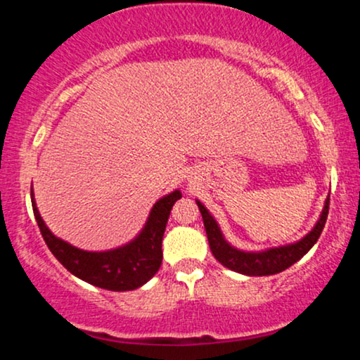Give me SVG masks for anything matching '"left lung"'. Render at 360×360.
Segmentation results:
<instances>
[{
    "instance_id": "obj_1",
    "label": "left lung",
    "mask_w": 360,
    "mask_h": 360,
    "mask_svg": "<svg viewBox=\"0 0 360 360\" xmlns=\"http://www.w3.org/2000/svg\"><path fill=\"white\" fill-rule=\"evenodd\" d=\"M196 205L198 208H200L201 217H203L210 249H212L214 259H217L221 266L245 276H272L278 274V272H283L284 269H288V267H291L295 262H298V260L315 245L318 237L323 232L326 217H328L330 198H326L325 206L323 210H321V214L320 218H318L316 225L313 226L311 232L304 235L301 240L289 243V245L272 247V249H266L260 252L238 250L230 245V243L225 240V237L221 235V230L220 226H218L217 220H214L208 210L205 208V205L201 203V201H196Z\"/></svg>"
}]
</instances>
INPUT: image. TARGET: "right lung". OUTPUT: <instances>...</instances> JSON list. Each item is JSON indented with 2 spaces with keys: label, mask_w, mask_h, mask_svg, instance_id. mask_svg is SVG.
Segmentation results:
<instances>
[{
  "label": "right lung",
  "mask_w": 360,
  "mask_h": 360,
  "mask_svg": "<svg viewBox=\"0 0 360 360\" xmlns=\"http://www.w3.org/2000/svg\"><path fill=\"white\" fill-rule=\"evenodd\" d=\"M181 196L183 194L176 189L160 198L150 210L146 226L134 240L118 249L105 252L81 250L56 237L40 217L34 193H32V208L45 243L71 274L108 291H131L143 286L159 271L162 264V237L166 232L169 214L172 205L181 200Z\"/></svg>",
  "instance_id": "1"
}]
</instances>
